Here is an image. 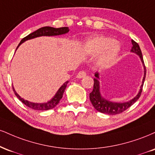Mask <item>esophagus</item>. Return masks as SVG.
Listing matches in <instances>:
<instances>
[{"instance_id": "34e87169", "label": "esophagus", "mask_w": 155, "mask_h": 155, "mask_svg": "<svg viewBox=\"0 0 155 155\" xmlns=\"http://www.w3.org/2000/svg\"><path fill=\"white\" fill-rule=\"evenodd\" d=\"M86 75H87V74H86L85 71H79V73H78L76 77H77L78 79H81V78L86 76Z\"/></svg>"}]
</instances>
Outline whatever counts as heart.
Masks as SVG:
<instances>
[{"label": "heart", "instance_id": "obj_1", "mask_svg": "<svg viewBox=\"0 0 155 155\" xmlns=\"http://www.w3.org/2000/svg\"><path fill=\"white\" fill-rule=\"evenodd\" d=\"M85 50L90 55L100 53L97 64L102 68L111 66L118 56L120 48L113 39L97 37L87 41L84 45Z\"/></svg>", "mask_w": 155, "mask_h": 155}]
</instances>
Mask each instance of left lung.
Listing matches in <instances>:
<instances>
[{"label": "left lung", "instance_id": "obj_1", "mask_svg": "<svg viewBox=\"0 0 155 155\" xmlns=\"http://www.w3.org/2000/svg\"><path fill=\"white\" fill-rule=\"evenodd\" d=\"M132 48L131 50V53L137 54L139 56L141 59V63H142L143 66V77L142 80V84L141 85L140 89H139L138 94L133 99L127 102H112L110 100H107V99H105L102 96L100 93V74L98 72H96L94 74V87H93L92 92L89 94V100L92 102V105L97 110L100 112L102 113H105L107 115H116L119 113H123V112L127 110L128 107H130L133 105L134 102H136L138 100V99L140 97L141 91H142L143 82H144L145 77H146V67L144 66L143 63L142 53H141V49L139 48V45L135 41L132 40Z\"/></svg>", "mask_w": 155, "mask_h": 155}]
</instances>
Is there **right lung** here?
<instances>
[{
	"instance_id": "right-lung-1",
	"label": "right lung",
	"mask_w": 155,
	"mask_h": 155,
	"mask_svg": "<svg viewBox=\"0 0 155 155\" xmlns=\"http://www.w3.org/2000/svg\"><path fill=\"white\" fill-rule=\"evenodd\" d=\"M68 31H69L68 27L54 28L51 27H44L40 28L39 29H37V30L34 31V32L31 33V34H29V35H27V37H25L24 38L22 39L21 42H20V43L18 44V45L17 46V48H16V50L18 49V48L19 47L23 42L28 40H31V39H34L36 38V37L42 36H57V35L66 34ZM68 83V81H66V82L60 87L58 90V92L55 93V94L51 100L48 101L47 102H43V103H35V102H31L28 101V100H24V99L21 98V97L16 93L14 87H13V89H14L15 94L17 97L18 100L23 102L26 106H27V107H30L33 110H50L52 109V108H54L59 103L60 100H61V98L63 97V93H64V91L66 88L67 84Z\"/></svg>"
}]
</instances>
